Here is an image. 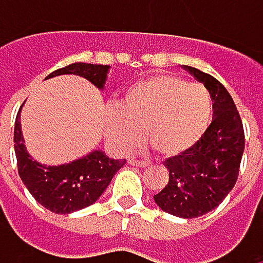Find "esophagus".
I'll use <instances>...</instances> for the list:
<instances>
[{
  "instance_id": "obj_1",
  "label": "esophagus",
  "mask_w": 263,
  "mask_h": 263,
  "mask_svg": "<svg viewBox=\"0 0 263 263\" xmlns=\"http://www.w3.org/2000/svg\"><path fill=\"white\" fill-rule=\"evenodd\" d=\"M128 163H129L131 166H137V167H147V166H149V163H146V161H137V160H134V158H129Z\"/></svg>"
}]
</instances>
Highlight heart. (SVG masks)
I'll return each instance as SVG.
<instances>
[{
    "instance_id": "heart-1",
    "label": "heart",
    "mask_w": 263,
    "mask_h": 263,
    "mask_svg": "<svg viewBox=\"0 0 263 263\" xmlns=\"http://www.w3.org/2000/svg\"><path fill=\"white\" fill-rule=\"evenodd\" d=\"M212 119L213 99L205 86L174 74H155L132 83L120 111L106 112V138L114 149L126 152L144 132L154 151L174 158L201 141Z\"/></svg>"
}]
</instances>
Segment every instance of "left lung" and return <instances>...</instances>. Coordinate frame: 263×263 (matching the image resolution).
Masks as SVG:
<instances>
[{"mask_svg": "<svg viewBox=\"0 0 263 263\" xmlns=\"http://www.w3.org/2000/svg\"><path fill=\"white\" fill-rule=\"evenodd\" d=\"M183 68L209 89L215 117L193 149L166 160L169 183L154 195V199L166 213L190 219L216 209L235 187L245 135L236 105L226 86L198 68Z\"/></svg>", "mask_w": 263, "mask_h": 263, "instance_id": "1", "label": "left lung"}]
</instances>
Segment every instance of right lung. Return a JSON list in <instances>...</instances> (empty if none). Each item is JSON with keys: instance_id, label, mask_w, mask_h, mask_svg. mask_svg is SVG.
<instances>
[{"instance_id": "1", "label": "right lung", "mask_w": 263, "mask_h": 263, "mask_svg": "<svg viewBox=\"0 0 263 263\" xmlns=\"http://www.w3.org/2000/svg\"><path fill=\"white\" fill-rule=\"evenodd\" d=\"M108 70V65L76 62L53 71L47 76V79L61 74H78L89 80L99 89H103ZM20 112L16 116L13 132L18 174L31 196L53 213L67 215L94 204L109 185L117 171L126 163V160L109 158L105 152L96 149L91 154L67 164H41L27 152L21 132Z\"/></svg>"}]
</instances>
